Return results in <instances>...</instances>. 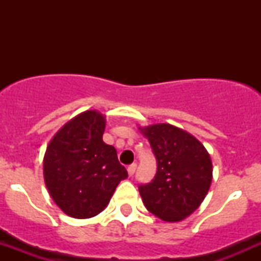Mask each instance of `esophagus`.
<instances>
[{
    "instance_id": "esophagus-1",
    "label": "esophagus",
    "mask_w": 261,
    "mask_h": 261,
    "mask_svg": "<svg viewBox=\"0 0 261 261\" xmlns=\"http://www.w3.org/2000/svg\"><path fill=\"white\" fill-rule=\"evenodd\" d=\"M135 170H136V164H131V165H128L127 167V173H128V175H134V173H135Z\"/></svg>"
}]
</instances>
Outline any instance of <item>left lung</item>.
I'll return each instance as SVG.
<instances>
[{"instance_id":"obj_1","label":"left lung","mask_w":261,"mask_h":261,"mask_svg":"<svg viewBox=\"0 0 261 261\" xmlns=\"http://www.w3.org/2000/svg\"><path fill=\"white\" fill-rule=\"evenodd\" d=\"M156 158V174L139 192L147 211L167 222L192 215L203 202L212 181V162L193 135L169 123L140 127Z\"/></svg>"}]
</instances>
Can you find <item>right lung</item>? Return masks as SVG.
Listing matches in <instances>:
<instances>
[{
  "instance_id": "obj_1",
  "label": "right lung",
  "mask_w": 261,
  "mask_h": 261,
  "mask_svg": "<svg viewBox=\"0 0 261 261\" xmlns=\"http://www.w3.org/2000/svg\"><path fill=\"white\" fill-rule=\"evenodd\" d=\"M106 118L94 110L68 121L44 155V180L65 215L89 218L109 204L116 187L127 178L117 151L102 140Z\"/></svg>"
}]
</instances>
